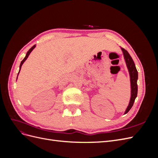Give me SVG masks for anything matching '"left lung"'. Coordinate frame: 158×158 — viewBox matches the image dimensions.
Here are the masks:
<instances>
[{
  "instance_id": "1",
  "label": "left lung",
  "mask_w": 158,
  "mask_h": 158,
  "mask_svg": "<svg viewBox=\"0 0 158 158\" xmlns=\"http://www.w3.org/2000/svg\"><path fill=\"white\" fill-rule=\"evenodd\" d=\"M121 50L123 52L124 58H125L127 69L128 70L129 75H130L131 80V95L130 102L125 112V114H127L130 109L132 108L134 102L135 101V99L137 97L138 93V85H137V80H138V71L135 66V64L132 59L131 55H129L128 51L125 49L121 48Z\"/></svg>"
}]
</instances>
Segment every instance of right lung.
Here are the masks:
<instances>
[{"mask_svg":"<svg viewBox=\"0 0 158 158\" xmlns=\"http://www.w3.org/2000/svg\"><path fill=\"white\" fill-rule=\"evenodd\" d=\"M35 45H33L32 47H31V48L29 50V51H28L27 52V53H26V56H25V58L24 59H23L22 60V62H21V63H20V70H19V72H18V74H19V73H20V69H21V67H22V64H23V63H24V62H25V60L27 59V57H28V56H29L30 55V54L31 53V52L33 51V49H34L35 48ZM17 78H18V76H17Z\"/></svg>","mask_w":158,"mask_h":158,"instance_id":"obj_1","label":"right lung"}]
</instances>
